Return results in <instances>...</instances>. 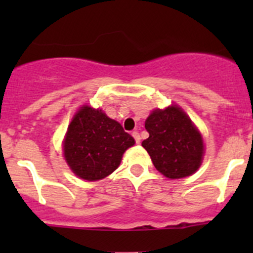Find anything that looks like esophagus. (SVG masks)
Wrapping results in <instances>:
<instances>
[{
	"mask_svg": "<svg viewBox=\"0 0 253 253\" xmlns=\"http://www.w3.org/2000/svg\"><path fill=\"white\" fill-rule=\"evenodd\" d=\"M132 136H133L134 141H136L137 144H139V143H141V136H139L138 132H137V131H133V132H132Z\"/></svg>",
	"mask_w": 253,
	"mask_h": 253,
	"instance_id": "obj_1",
	"label": "esophagus"
}]
</instances>
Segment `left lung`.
<instances>
[{
  "instance_id": "left-lung-1",
  "label": "left lung",
  "mask_w": 253,
  "mask_h": 253,
  "mask_svg": "<svg viewBox=\"0 0 253 253\" xmlns=\"http://www.w3.org/2000/svg\"><path fill=\"white\" fill-rule=\"evenodd\" d=\"M149 137L142 142L158 171L168 178L192 175L202 164L205 145L200 131L177 105L157 109L145 120Z\"/></svg>"
}]
</instances>
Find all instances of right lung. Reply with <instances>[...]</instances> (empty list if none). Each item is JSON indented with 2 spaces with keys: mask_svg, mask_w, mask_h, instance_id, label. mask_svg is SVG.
Returning a JSON list of instances; mask_svg holds the SVG:
<instances>
[{
  "mask_svg": "<svg viewBox=\"0 0 253 253\" xmlns=\"http://www.w3.org/2000/svg\"><path fill=\"white\" fill-rule=\"evenodd\" d=\"M134 144L133 137L100 109L82 106L63 141V155L78 177L98 181L119 168L122 155Z\"/></svg>",
  "mask_w": 253,
  "mask_h": 253,
  "instance_id": "obj_1",
  "label": "right lung"
}]
</instances>
